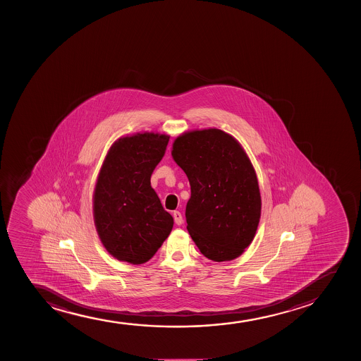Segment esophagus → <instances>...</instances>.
Segmentation results:
<instances>
[{"instance_id": "1", "label": "esophagus", "mask_w": 361, "mask_h": 361, "mask_svg": "<svg viewBox=\"0 0 361 361\" xmlns=\"http://www.w3.org/2000/svg\"><path fill=\"white\" fill-rule=\"evenodd\" d=\"M173 219L174 223L177 225H180L183 223V216L182 213L179 211H174L173 212Z\"/></svg>"}]
</instances>
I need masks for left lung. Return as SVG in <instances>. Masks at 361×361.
I'll return each instance as SVG.
<instances>
[{"label": "left lung", "mask_w": 361, "mask_h": 361, "mask_svg": "<svg viewBox=\"0 0 361 361\" xmlns=\"http://www.w3.org/2000/svg\"><path fill=\"white\" fill-rule=\"evenodd\" d=\"M171 154L190 183L185 218L200 252L218 262L242 255L262 216L257 173L243 147L209 128L179 135Z\"/></svg>", "instance_id": "obj_1"}]
</instances>
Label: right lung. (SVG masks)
Here are the masks:
<instances>
[{"mask_svg": "<svg viewBox=\"0 0 361 361\" xmlns=\"http://www.w3.org/2000/svg\"><path fill=\"white\" fill-rule=\"evenodd\" d=\"M169 140L165 133L147 131L121 137L101 166L92 197L94 221L104 248L119 262H148L173 228V218L150 185Z\"/></svg>", "mask_w": 361, "mask_h": 361, "instance_id": "1", "label": "right lung"}]
</instances>
